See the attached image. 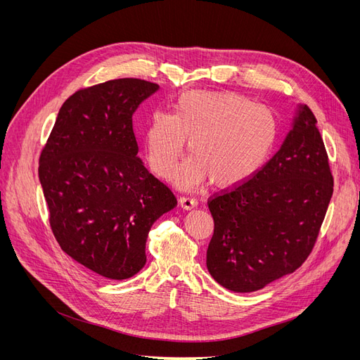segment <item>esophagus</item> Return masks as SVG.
<instances>
[{"instance_id":"1","label":"esophagus","mask_w":360,"mask_h":360,"mask_svg":"<svg viewBox=\"0 0 360 360\" xmlns=\"http://www.w3.org/2000/svg\"><path fill=\"white\" fill-rule=\"evenodd\" d=\"M179 207L182 210H193L194 207H197V200L195 198H190V197H181L179 198Z\"/></svg>"}]
</instances>
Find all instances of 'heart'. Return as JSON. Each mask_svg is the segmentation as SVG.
Returning a JSON list of instances; mask_svg holds the SVG:
<instances>
[{"mask_svg": "<svg viewBox=\"0 0 360 360\" xmlns=\"http://www.w3.org/2000/svg\"><path fill=\"white\" fill-rule=\"evenodd\" d=\"M274 113L232 91L191 90L178 98L175 115L155 112L144 140L151 169L160 176L172 172L188 144L193 158L175 174L181 188H193L205 178L229 190L266 163L277 143Z\"/></svg>", "mask_w": 360, "mask_h": 360, "instance_id": "1", "label": "heart"}]
</instances>
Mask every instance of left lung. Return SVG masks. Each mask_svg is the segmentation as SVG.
<instances>
[{
  "instance_id": "obj_1",
  "label": "left lung",
  "mask_w": 360,
  "mask_h": 360,
  "mask_svg": "<svg viewBox=\"0 0 360 360\" xmlns=\"http://www.w3.org/2000/svg\"><path fill=\"white\" fill-rule=\"evenodd\" d=\"M316 120L299 105L277 153L235 190L209 201L214 233L207 270L238 293L293 273L311 254L333 195V175Z\"/></svg>"
}]
</instances>
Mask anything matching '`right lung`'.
<instances>
[{"mask_svg":"<svg viewBox=\"0 0 360 360\" xmlns=\"http://www.w3.org/2000/svg\"><path fill=\"white\" fill-rule=\"evenodd\" d=\"M159 86L118 79L82 89L61 106L39 158L49 223L61 250L105 278L146 264L153 223L176 205L137 156L132 115Z\"/></svg>","mask_w":360,"mask_h":360,"instance_id":"add662e5","label":"right lung"}]
</instances>
